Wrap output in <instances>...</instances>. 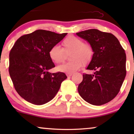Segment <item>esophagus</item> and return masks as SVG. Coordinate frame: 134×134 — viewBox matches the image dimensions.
I'll use <instances>...</instances> for the list:
<instances>
[{
    "mask_svg": "<svg viewBox=\"0 0 134 134\" xmlns=\"http://www.w3.org/2000/svg\"><path fill=\"white\" fill-rule=\"evenodd\" d=\"M72 74H67L66 76H67L68 77H71V76H72Z\"/></svg>",
    "mask_w": 134,
    "mask_h": 134,
    "instance_id": "34e87169",
    "label": "esophagus"
}]
</instances>
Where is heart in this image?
I'll return each mask as SVG.
<instances>
[{
    "label": "heart",
    "instance_id": "1",
    "mask_svg": "<svg viewBox=\"0 0 134 134\" xmlns=\"http://www.w3.org/2000/svg\"><path fill=\"white\" fill-rule=\"evenodd\" d=\"M63 49L59 46L55 45L49 51V57L53 62L60 63L65 60V53L71 52L70 62L59 65L57 70L60 72L72 74L83 65L90 63L94 56V50L88 44L84 43L80 38L75 36H68L62 43Z\"/></svg>",
    "mask_w": 134,
    "mask_h": 134
}]
</instances>
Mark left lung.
Listing matches in <instances>:
<instances>
[{"instance_id": "8db88e82", "label": "left lung", "mask_w": 134, "mask_h": 134, "mask_svg": "<svg viewBox=\"0 0 134 134\" xmlns=\"http://www.w3.org/2000/svg\"><path fill=\"white\" fill-rule=\"evenodd\" d=\"M94 50L87 69L93 74H83L79 85L80 96L94 105L105 104L118 94L125 79L126 55L118 40L110 33L89 29L77 33Z\"/></svg>"}]
</instances>
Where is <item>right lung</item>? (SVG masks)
<instances>
[{
    "instance_id": "add662e5",
    "label": "right lung",
    "mask_w": 134,
    "mask_h": 134,
    "mask_svg": "<svg viewBox=\"0 0 134 134\" xmlns=\"http://www.w3.org/2000/svg\"><path fill=\"white\" fill-rule=\"evenodd\" d=\"M66 35L37 30L21 36L14 43L9 55V73L14 88L25 100L35 105L47 103L67 78L63 72H49L55 67L49 49Z\"/></svg>"
}]
</instances>
